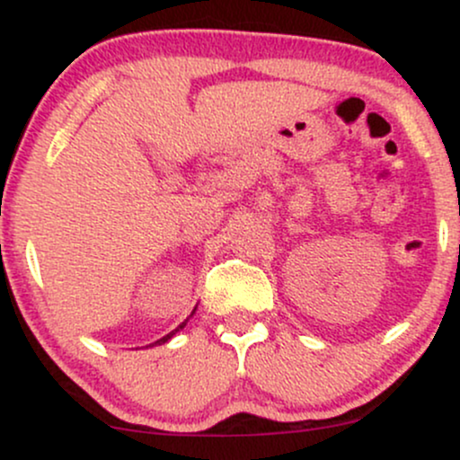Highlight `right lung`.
<instances>
[{
    "instance_id": "right-lung-1",
    "label": "right lung",
    "mask_w": 460,
    "mask_h": 460,
    "mask_svg": "<svg viewBox=\"0 0 460 460\" xmlns=\"http://www.w3.org/2000/svg\"><path fill=\"white\" fill-rule=\"evenodd\" d=\"M194 311H197V307H194ZM194 311H192V314H190V315H188V318H186V320H183V322H181V324H179V326H177V329H175V331H171V332H168V335H164V337H162V340L153 341V344H149V346L153 348V346H162V344H166V341H168V340H171V337H175V335H177V332H179V331H181V329H183V326H186V324H188V320H190V318H192V315H194ZM149 346H146V348H149Z\"/></svg>"
}]
</instances>
